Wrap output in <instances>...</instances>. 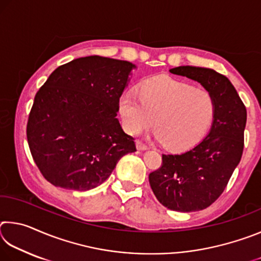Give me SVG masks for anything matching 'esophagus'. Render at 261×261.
<instances>
[{
    "label": "esophagus",
    "mask_w": 261,
    "mask_h": 261,
    "mask_svg": "<svg viewBox=\"0 0 261 261\" xmlns=\"http://www.w3.org/2000/svg\"><path fill=\"white\" fill-rule=\"evenodd\" d=\"M136 147H137V149H138V151H147V149H148V147L146 146V145L143 144V143H140V141H137Z\"/></svg>",
    "instance_id": "34e87169"
}]
</instances>
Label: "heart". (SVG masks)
Segmentation results:
<instances>
[{
  "instance_id": "b5f03b06",
  "label": "heart",
  "mask_w": 261,
  "mask_h": 261,
  "mask_svg": "<svg viewBox=\"0 0 261 261\" xmlns=\"http://www.w3.org/2000/svg\"><path fill=\"white\" fill-rule=\"evenodd\" d=\"M139 100L130 93L118 101V113L125 131L138 136L154 124L163 146L183 151L196 145L210 129L215 101L208 91L167 76L141 82Z\"/></svg>"
}]
</instances>
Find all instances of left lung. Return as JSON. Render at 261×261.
Masks as SVG:
<instances>
[{
	"mask_svg": "<svg viewBox=\"0 0 261 261\" xmlns=\"http://www.w3.org/2000/svg\"><path fill=\"white\" fill-rule=\"evenodd\" d=\"M169 72L200 83L215 101L205 138L183 153L162 154L161 168L148 176L163 206L189 213L207 208L226 189L243 154L246 108L230 81L213 69L182 65Z\"/></svg>",
	"mask_w": 261,
	"mask_h": 261,
	"instance_id": "8db88e82",
	"label": "left lung"
}]
</instances>
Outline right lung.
<instances>
[{
  "label": "right lung",
  "mask_w": 261,
  "mask_h": 261,
  "mask_svg": "<svg viewBox=\"0 0 261 261\" xmlns=\"http://www.w3.org/2000/svg\"><path fill=\"white\" fill-rule=\"evenodd\" d=\"M136 68L94 55L72 60L48 77L26 127L31 154L48 182L87 191L102 184L122 156L136 152L116 117Z\"/></svg>",
  "instance_id": "1"
}]
</instances>
